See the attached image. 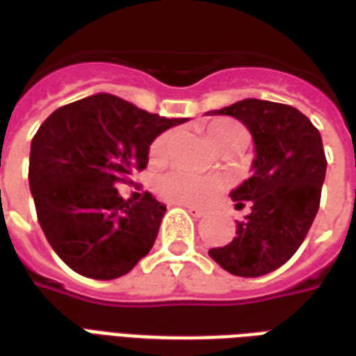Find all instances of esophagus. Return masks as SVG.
Here are the masks:
<instances>
[{"instance_id": "esophagus-1", "label": "esophagus", "mask_w": 356, "mask_h": 356, "mask_svg": "<svg viewBox=\"0 0 356 356\" xmlns=\"http://www.w3.org/2000/svg\"><path fill=\"white\" fill-rule=\"evenodd\" d=\"M185 209H186V211H188V213H191V216H193V217H204V213H206L204 209H202V208H196V206H185Z\"/></svg>"}]
</instances>
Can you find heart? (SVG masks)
I'll return each mask as SVG.
<instances>
[{
    "label": "heart",
    "mask_w": 356,
    "mask_h": 356,
    "mask_svg": "<svg viewBox=\"0 0 356 356\" xmlns=\"http://www.w3.org/2000/svg\"><path fill=\"white\" fill-rule=\"evenodd\" d=\"M206 133H208L211 145L219 150H225L227 147H231L232 143H236L242 137H248L246 129L238 122L227 120V118L211 122ZM171 145H173V133L168 131L158 135L148 150L150 160L163 162L170 154ZM154 186L162 200L170 202V204L194 206V204H204L208 198H211L223 186V181L219 177H200V175H193L186 171L171 170L156 179Z\"/></svg>",
    "instance_id": "heart-1"
}]
</instances>
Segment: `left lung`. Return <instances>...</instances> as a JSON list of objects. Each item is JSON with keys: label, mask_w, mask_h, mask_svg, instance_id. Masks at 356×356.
<instances>
[{"label": "left lung", "mask_w": 356, "mask_h": 356, "mask_svg": "<svg viewBox=\"0 0 356 356\" xmlns=\"http://www.w3.org/2000/svg\"><path fill=\"white\" fill-rule=\"evenodd\" d=\"M209 114V112H208ZM246 125L255 143L254 175L231 193L252 211L236 223V236L209 257L231 275L255 278L282 267L298 252L321 206L326 175L322 137L298 108L244 99L211 110Z\"/></svg>", "instance_id": "left-lung-1"}]
</instances>
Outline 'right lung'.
<instances>
[{"label":"right lung","instance_id":"add662e5","mask_svg":"<svg viewBox=\"0 0 356 356\" xmlns=\"http://www.w3.org/2000/svg\"><path fill=\"white\" fill-rule=\"evenodd\" d=\"M186 118H162L99 93L51 114L34 135L28 181L51 248L78 275L112 280L150 252L165 206L124 200L118 183L148 163L150 143Z\"/></svg>","mask_w":356,"mask_h":356}]
</instances>
